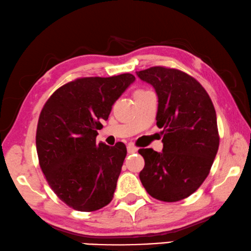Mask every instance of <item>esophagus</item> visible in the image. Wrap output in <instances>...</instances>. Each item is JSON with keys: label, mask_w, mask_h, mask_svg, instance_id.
I'll list each match as a JSON object with an SVG mask.
<instances>
[{"label": "esophagus", "mask_w": 251, "mask_h": 251, "mask_svg": "<svg viewBox=\"0 0 251 251\" xmlns=\"http://www.w3.org/2000/svg\"><path fill=\"white\" fill-rule=\"evenodd\" d=\"M126 150H128L129 154H132V153L138 152V148L134 147L133 144H128V147H126Z\"/></svg>", "instance_id": "esophagus-1"}]
</instances>
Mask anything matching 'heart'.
Here are the masks:
<instances>
[{
	"label": "heart",
	"mask_w": 251,
	"mask_h": 251,
	"mask_svg": "<svg viewBox=\"0 0 251 251\" xmlns=\"http://www.w3.org/2000/svg\"><path fill=\"white\" fill-rule=\"evenodd\" d=\"M146 90H137L134 92V95H139V94H142V92H144Z\"/></svg>",
	"instance_id": "b5f03b06"
}]
</instances>
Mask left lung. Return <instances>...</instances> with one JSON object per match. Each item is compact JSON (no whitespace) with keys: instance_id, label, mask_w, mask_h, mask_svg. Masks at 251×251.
Masks as SVG:
<instances>
[{"instance_id":"8db88e82","label":"left lung","mask_w":251,"mask_h":251,"mask_svg":"<svg viewBox=\"0 0 251 251\" xmlns=\"http://www.w3.org/2000/svg\"><path fill=\"white\" fill-rule=\"evenodd\" d=\"M159 98L156 126L163 129V151L140 149L146 191L162 201L186 199L209 174L219 147L214 104L203 86L178 69L155 66L137 72Z\"/></svg>"}]
</instances>
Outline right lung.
<instances>
[{
  "label": "right lung",
  "instance_id": "1",
  "mask_svg": "<svg viewBox=\"0 0 251 251\" xmlns=\"http://www.w3.org/2000/svg\"><path fill=\"white\" fill-rule=\"evenodd\" d=\"M134 80L131 74L78 78L58 88L44 104L36 131L39 166L69 207L94 212L112 201L126 148L122 142L97 144V130Z\"/></svg>",
  "mask_w": 251,
  "mask_h": 251
}]
</instances>
